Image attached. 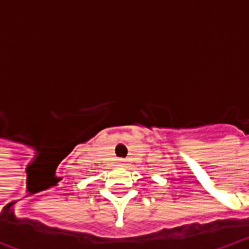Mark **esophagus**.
<instances>
[{"label":"esophagus","instance_id":"esophagus-1","mask_svg":"<svg viewBox=\"0 0 249 249\" xmlns=\"http://www.w3.org/2000/svg\"><path fill=\"white\" fill-rule=\"evenodd\" d=\"M120 165H125L124 160H120Z\"/></svg>","mask_w":249,"mask_h":249}]
</instances>
